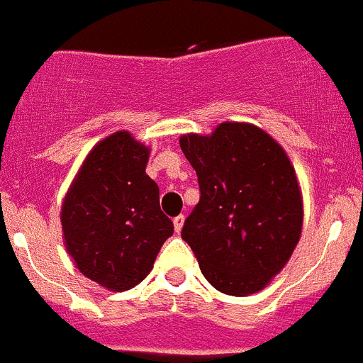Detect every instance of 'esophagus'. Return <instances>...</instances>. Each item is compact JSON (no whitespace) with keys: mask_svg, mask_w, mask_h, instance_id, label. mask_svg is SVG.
Returning <instances> with one entry per match:
<instances>
[{"mask_svg":"<svg viewBox=\"0 0 363 363\" xmlns=\"http://www.w3.org/2000/svg\"><path fill=\"white\" fill-rule=\"evenodd\" d=\"M182 226H184V215H179V217L174 218V228L177 233H181Z\"/></svg>","mask_w":363,"mask_h":363,"instance_id":"esophagus-1","label":"esophagus"}]
</instances>
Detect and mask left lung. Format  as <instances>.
Segmentation results:
<instances>
[{"label":"left lung","instance_id":"8db88e82","mask_svg":"<svg viewBox=\"0 0 363 363\" xmlns=\"http://www.w3.org/2000/svg\"><path fill=\"white\" fill-rule=\"evenodd\" d=\"M181 150L197 172L201 199L181 237L220 293L246 296L279 275L300 240L303 206L295 168L259 126L220 123L188 133Z\"/></svg>","mask_w":363,"mask_h":363}]
</instances>
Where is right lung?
I'll list each match as a JSON object with an SVG mask.
<instances>
[{"label": "right lung", "mask_w": 363, "mask_h": 363, "mask_svg": "<svg viewBox=\"0 0 363 363\" xmlns=\"http://www.w3.org/2000/svg\"><path fill=\"white\" fill-rule=\"evenodd\" d=\"M150 148L116 132L84 159L61 206L68 255L86 279L126 291L146 279L174 222L146 175Z\"/></svg>", "instance_id": "1"}]
</instances>
